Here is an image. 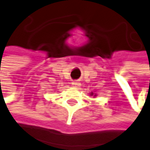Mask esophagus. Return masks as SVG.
<instances>
[{
	"label": "esophagus",
	"instance_id": "34e87169",
	"mask_svg": "<svg viewBox=\"0 0 150 150\" xmlns=\"http://www.w3.org/2000/svg\"><path fill=\"white\" fill-rule=\"evenodd\" d=\"M80 85H81V83H80L79 82H77V81H74V82H72V86L74 87V88H77V87H79Z\"/></svg>",
	"mask_w": 150,
	"mask_h": 150
}]
</instances>
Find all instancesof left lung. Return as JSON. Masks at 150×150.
<instances>
[{
	"label": "left lung",
	"instance_id": "8db88e82",
	"mask_svg": "<svg viewBox=\"0 0 150 150\" xmlns=\"http://www.w3.org/2000/svg\"><path fill=\"white\" fill-rule=\"evenodd\" d=\"M91 96H94V97H95V96H96V94H93V93H92V92H91Z\"/></svg>",
	"mask_w": 150,
	"mask_h": 150
}]
</instances>
